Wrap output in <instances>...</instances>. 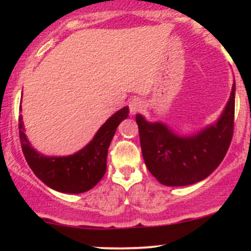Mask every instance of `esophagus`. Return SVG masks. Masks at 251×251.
Segmentation results:
<instances>
[{
    "instance_id": "esophagus-1",
    "label": "esophagus",
    "mask_w": 251,
    "mask_h": 251,
    "mask_svg": "<svg viewBox=\"0 0 251 251\" xmlns=\"http://www.w3.org/2000/svg\"><path fill=\"white\" fill-rule=\"evenodd\" d=\"M128 107H129V113H131L132 116H134L135 113L142 111L144 107V103L142 101V99H139V98H134V99H132L131 101L128 102Z\"/></svg>"
}]
</instances>
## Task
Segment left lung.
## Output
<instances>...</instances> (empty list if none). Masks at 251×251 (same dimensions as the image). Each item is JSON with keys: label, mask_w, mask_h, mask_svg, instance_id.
Wrapping results in <instances>:
<instances>
[{"label": "left lung", "mask_w": 251, "mask_h": 251, "mask_svg": "<svg viewBox=\"0 0 251 251\" xmlns=\"http://www.w3.org/2000/svg\"><path fill=\"white\" fill-rule=\"evenodd\" d=\"M236 83L218 119L190 135L177 134L162 122L138 113L140 146L146 168L166 186H186L205 179L226 157L234 133Z\"/></svg>", "instance_id": "8db88e82"}]
</instances>
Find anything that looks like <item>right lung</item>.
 I'll return each mask as SVG.
<instances>
[{
    "instance_id": "obj_1",
    "label": "right lung",
    "mask_w": 251,
    "mask_h": 251,
    "mask_svg": "<svg viewBox=\"0 0 251 251\" xmlns=\"http://www.w3.org/2000/svg\"><path fill=\"white\" fill-rule=\"evenodd\" d=\"M21 111V107H20ZM128 117L125 106L109 117L98 129L93 139L80 151L70 155H45L31 146L19 117L22 151L31 171L50 189L63 194H81L97 185L106 172L107 150L118 125Z\"/></svg>"
}]
</instances>
